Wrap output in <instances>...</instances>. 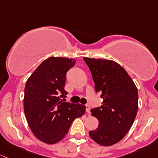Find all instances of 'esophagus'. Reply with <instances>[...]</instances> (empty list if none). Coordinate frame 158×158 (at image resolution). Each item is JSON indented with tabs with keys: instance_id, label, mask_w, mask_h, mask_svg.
<instances>
[{
	"instance_id": "obj_1",
	"label": "esophagus",
	"mask_w": 158,
	"mask_h": 158,
	"mask_svg": "<svg viewBox=\"0 0 158 158\" xmlns=\"http://www.w3.org/2000/svg\"><path fill=\"white\" fill-rule=\"evenodd\" d=\"M90 107L88 105L86 106V112H87V113H90Z\"/></svg>"
}]
</instances>
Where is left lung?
Masks as SVG:
<instances>
[{
	"mask_svg": "<svg viewBox=\"0 0 158 158\" xmlns=\"http://www.w3.org/2000/svg\"><path fill=\"white\" fill-rule=\"evenodd\" d=\"M92 74L96 92L103 104L90 110L99 121L97 129L89 131L97 144L110 146L125 137L132 126L139 109V94L127 71L114 61L84 58Z\"/></svg>",
	"mask_w": 158,
	"mask_h": 158,
	"instance_id": "obj_1",
	"label": "left lung"
}]
</instances>
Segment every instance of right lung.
Instances as JSON below:
<instances>
[{
    "label": "right lung",
    "mask_w": 158,
    "mask_h": 158,
    "mask_svg": "<svg viewBox=\"0 0 158 158\" xmlns=\"http://www.w3.org/2000/svg\"><path fill=\"white\" fill-rule=\"evenodd\" d=\"M75 59L49 57L33 71L25 86L23 109L31 131L39 140L52 144L64 138L72 122L85 113L81 104L61 102L65 97L66 74Z\"/></svg>",
    "instance_id": "1"
}]
</instances>
